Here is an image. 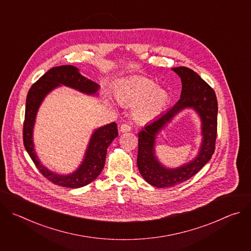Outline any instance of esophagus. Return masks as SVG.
I'll return each instance as SVG.
<instances>
[{"label":"esophagus","mask_w":251,"mask_h":251,"mask_svg":"<svg viewBox=\"0 0 251 251\" xmlns=\"http://www.w3.org/2000/svg\"><path fill=\"white\" fill-rule=\"evenodd\" d=\"M131 130V126L129 124H122L120 127L121 132H129Z\"/></svg>","instance_id":"1"}]
</instances>
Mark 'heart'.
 I'll return each instance as SVG.
<instances>
[{
  "instance_id": "obj_1",
  "label": "heart",
  "mask_w": 251,
  "mask_h": 251,
  "mask_svg": "<svg viewBox=\"0 0 251 251\" xmlns=\"http://www.w3.org/2000/svg\"><path fill=\"white\" fill-rule=\"evenodd\" d=\"M116 97L119 102L134 105L133 113L140 122H147L159 116L168 105L169 93L144 76H132L122 79L118 84Z\"/></svg>"
}]
</instances>
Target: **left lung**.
<instances>
[{
  "instance_id": "1",
  "label": "left lung",
  "mask_w": 251,
  "mask_h": 251,
  "mask_svg": "<svg viewBox=\"0 0 251 251\" xmlns=\"http://www.w3.org/2000/svg\"><path fill=\"white\" fill-rule=\"evenodd\" d=\"M182 80L181 98L174 107L158 119L146 125L138 137L137 165L146 182L156 188H169L182 184L195 176L211 158L216 149L218 134V100L214 90L194 70L186 66L173 68ZM187 106H192L201 116L203 143L195 160L176 169H167L153 154L156 133L171 118Z\"/></svg>"
}]
</instances>
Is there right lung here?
<instances>
[{
	"label": "right lung",
	"instance_id": "add662e5",
	"mask_svg": "<svg viewBox=\"0 0 251 251\" xmlns=\"http://www.w3.org/2000/svg\"><path fill=\"white\" fill-rule=\"evenodd\" d=\"M60 84L73 87L87 94H95L99 85L82 76L78 69L73 65H61L50 68L29 88L25 102V121L23 126L24 145L35 167L54 185L77 189L90 184L101 173L107 153V148L118 136L115 122L98 128L93 133L85 154V158L76 172L68 176L53 174L44 167L33 150L32 129L35 115L46 95Z\"/></svg>",
	"mask_w": 251,
	"mask_h": 251
}]
</instances>
